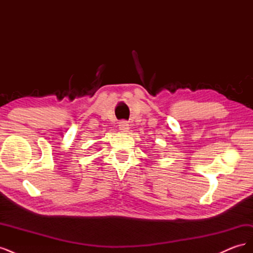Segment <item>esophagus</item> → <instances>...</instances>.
Instances as JSON below:
<instances>
[{
  "mask_svg": "<svg viewBox=\"0 0 253 253\" xmlns=\"http://www.w3.org/2000/svg\"><path fill=\"white\" fill-rule=\"evenodd\" d=\"M119 129H120V132H122V133L128 132V125H127V122H126V121H121L120 124H119Z\"/></svg>",
  "mask_w": 253,
  "mask_h": 253,
  "instance_id": "1",
  "label": "esophagus"
}]
</instances>
